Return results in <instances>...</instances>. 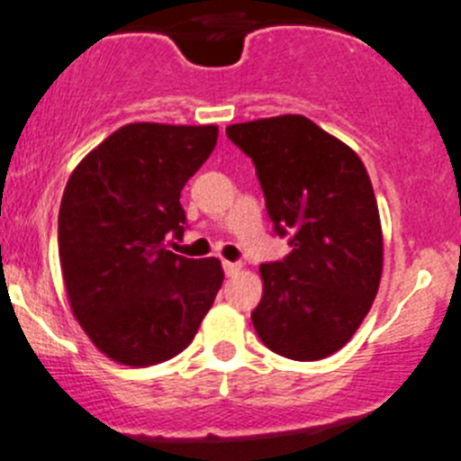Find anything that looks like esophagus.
Here are the masks:
<instances>
[{"label": "esophagus", "mask_w": 461, "mask_h": 461, "mask_svg": "<svg viewBox=\"0 0 461 461\" xmlns=\"http://www.w3.org/2000/svg\"><path fill=\"white\" fill-rule=\"evenodd\" d=\"M241 264L240 262H229V259H224V273L226 276H235V273H240Z\"/></svg>", "instance_id": "esophagus-1"}]
</instances>
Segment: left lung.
Segmentation results:
<instances>
[{"label": "left lung", "instance_id": "obj_1", "mask_svg": "<svg viewBox=\"0 0 461 461\" xmlns=\"http://www.w3.org/2000/svg\"><path fill=\"white\" fill-rule=\"evenodd\" d=\"M226 134L253 158L273 229L294 246L259 267L255 331L285 358H327L357 334L384 273L370 175L349 145L300 113L235 122Z\"/></svg>", "mask_w": 461, "mask_h": 461}]
</instances>
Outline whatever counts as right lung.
I'll list each match as a JSON object with an SVG mask.
<instances>
[{
	"instance_id": "add662e5",
	"label": "right lung",
	"mask_w": 461,
	"mask_h": 461,
	"mask_svg": "<svg viewBox=\"0 0 461 461\" xmlns=\"http://www.w3.org/2000/svg\"><path fill=\"white\" fill-rule=\"evenodd\" d=\"M217 125L130 122L71 172L58 250L76 321L107 358L170 361L193 343L224 282L217 258L167 250L184 235L179 197L217 145Z\"/></svg>"
}]
</instances>
